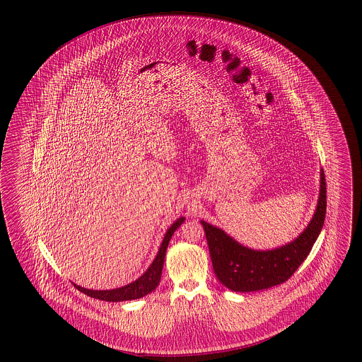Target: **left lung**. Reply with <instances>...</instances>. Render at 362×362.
<instances>
[{
    "label": "left lung",
    "instance_id": "8db88e82",
    "mask_svg": "<svg viewBox=\"0 0 362 362\" xmlns=\"http://www.w3.org/2000/svg\"><path fill=\"white\" fill-rule=\"evenodd\" d=\"M327 212V183L320 170L317 207L307 228L295 240L274 250L244 247L223 230L200 220L209 243L214 272L233 292H255L283 284L308 257L322 230Z\"/></svg>",
    "mask_w": 362,
    "mask_h": 362
}]
</instances>
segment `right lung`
Wrapping results in <instances>:
<instances>
[{"label":"right lung","instance_id":"1","mask_svg":"<svg viewBox=\"0 0 362 362\" xmlns=\"http://www.w3.org/2000/svg\"><path fill=\"white\" fill-rule=\"evenodd\" d=\"M185 218H179L174 221V224L167 230L165 235V239L162 241V245L159 248V251L156 253V257L153 259L151 265L147 268V271L135 281H132L130 284L124 285L121 288H115V289H109V291H94V289H86L82 288L79 285L74 284L78 291H81L82 293L93 297V298H98L103 301H110V303H118V301H129V300H136L144 297L148 293H151L153 289L158 286L160 281V276H162V269H163V264H165V251L168 247V243L171 240V236L174 235L182 223L185 221Z\"/></svg>","mask_w":362,"mask_h":362}]
</instances>
